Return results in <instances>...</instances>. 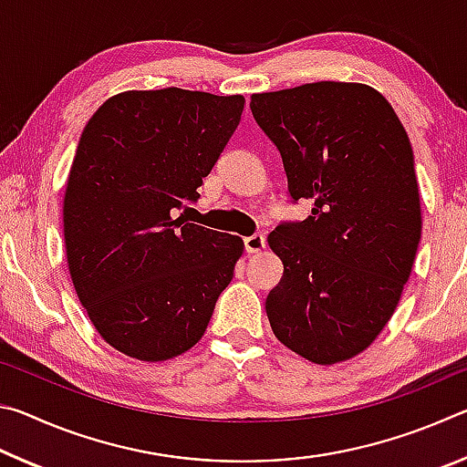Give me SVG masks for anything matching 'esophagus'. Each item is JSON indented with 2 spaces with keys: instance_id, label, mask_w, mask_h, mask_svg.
Returning <instances> with one entry per match:
<instances>
[{
  "instance_id": "esophagus-1",
  "label": "esophagus",
  "mask_w": 467,
  "mask_h": 467,
  "mask_svg": "<svg viewBox=\"0 0 467 467\" xmlns=\"http://www.w3.org/2000/svg\"><path fill=\"white\" fill-rule=\"evenodd\" d=\"M264 249H265L264 234H253V236H247V239H244V251H247V253H259Z\"/></svg>"
}]
</instances>
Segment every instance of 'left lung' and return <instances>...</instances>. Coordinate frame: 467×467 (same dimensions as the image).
<instances>
[{"instance_id":"1","label":"left lung","mask_w":467,"mask_h":467,"mask_svg":"<svg viewBox=\"0 0 467 467\" xmlns=\"http://www.w3.org/2000/svg\"><path fill=\"white\" fill-rule=\"evenodd\" d=\"M251 113L280 150L292 200L315 202L267 236L284 264L265 300L274 336L315 365L350 360L391 319L420 243L408 133L358 82L251 94Z\"/></svg>"}]
</instances>
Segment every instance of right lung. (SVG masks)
<instances>
[{
	"label": "right lung",
	"instance_id": "1",
	"mask_svg": "<svg viewBox=\"0 0 467 467\" xmlns=\"http://www.w3.org/2000/svg\"><path fill=\"white\" fill-rule=\"evenodd\" d=\"M243 107L241 94L128 90L86 123L63 195L67 267L92 326L125 357L187 352L233 280L241 236L177 214L197 202Z\"/></svg>",
	"mask_w": 467,
	"mask_h": 467
}]
</instances>
